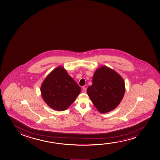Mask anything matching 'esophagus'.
<instances>
[{
  "label": "esophagus",
  "mask_w": 160,
  "mask_h": 160,
  "mask_svg": "<svg viewBox=\"0 0 160 160\" xmlns=\"http://www.w3.org/2000/svg\"><path fill=\"white\" fill-rule=\"evenodd\" d=\"M82 93H86V91H87V88L83 87V88H82Z\"/></svg>",
  "instance_id": "esophagus-1"
}]
</instances>
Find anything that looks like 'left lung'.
<instances>
[{
  "mask_svg": "<svg viewBox=\"0 0 160 160\" xmlns=\"http://www.w3.org/2000/svg\"><path fill=\"white\" fill-rule=\"evenodd\" d=\"M125 92L122 78L116 71L104 66L96 69L92 85L87 90L88 96L101 113L115 109L122 99Z\"/></svg>",
  "mask_w": 160,
  "mask_h": 160,
  "instance_id": "obj_1",
  "label": "left lung"
}]
</instances>
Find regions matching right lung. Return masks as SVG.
<instances>
[{"instance_id":"right-lung-1","label":"right lung","mask_w":160,"mask_h":160,"mask_svg":"<svg viewBox=\"0 0 160 160\" xmlns=\"http://www.w3.org/2000/svg\"><path fill=\"white\" fill-rule=\"evenodd\" d=\"M42 98L51 108L63 111L70 107L81 92V88L62 66L53 70L42 82Z\"/></svg>"}]
</instances>
